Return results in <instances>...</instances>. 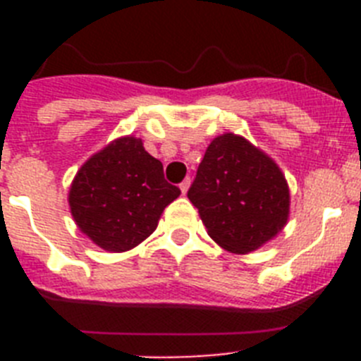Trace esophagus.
I'll use <instances>...</instances> for the list:
<instances>
[{"label":"esophagus","mask_w":361,"mask_h":361,"mask_svg":"<svg viewBox=\"0 0 361 361\" xmlns=\"http://www.w3.org/2000/svg\"><path fill=\"white\" fill-rule=\"evenodd\" d=\"M190 184H191V180H190V178H184L183 183L178 184V186H180V191H183L184 195H186V191H188V188H190Z\"/></svg>","instance_id":"34e87169"}]
</instances>
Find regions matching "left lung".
I'll return each mask as SVG.
<instances>
[{"instance_id": "1", "label": "left lung", "mask_w": 361, "mask_h": 361, "mask_svg": "<svg viewBox=\"0 0 361 361\" xmlns=\"http://www.w3.org/2000/svg\"><path fill=\"white\" fill-rule=\"evenodd\" d=\"M188 199L209 237L233 253H250L273 238L289 215V188L279 166L233 133L204 153Z\"/></svg>"}]
</instances>
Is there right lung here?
I'll return each instance as SVG.
<instances>
[{
  "mask_svg": "<svg viewBox=\"0 0 361 361\" xmlns=\"http://www.w3.org/2000/svg\"><path fill=\"white\" fill-rule=\"evenodd\" d=\"M180 195L164 178L162 162L141 139L123 137L86 161L70 188L79 229L106 251H126L149 237L161 213Z\"/></svg>",
  "mask_w": 361,
  "mask_h": 361,
  "instance_id": "obj_1",
  "label": "right lung"
}]
</instances>
